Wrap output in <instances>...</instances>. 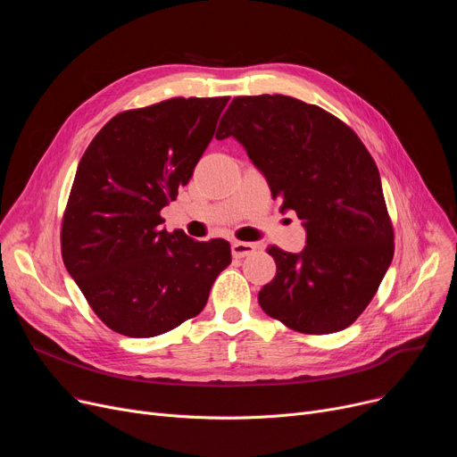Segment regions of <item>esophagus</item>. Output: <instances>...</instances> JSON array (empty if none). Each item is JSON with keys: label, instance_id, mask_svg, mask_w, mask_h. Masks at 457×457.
I'll return each instance as SVG.
<instances>
[{"label": "esophagus", "instance_id": "1", "mask_svg": "<svg viewBox=\"0 0 457 457\" xmlns=\"http://www.w3.org/2000/svg\"><path fill=\"white\" fill-rule=\"evenodd\" d=\"M255 250H257V245H253V243L235 241V243L231 245V253H233V257H237V259L248 257V255H252Z\"/></svg>", "mask_w": 457, "mask_h": 457}]
</instances>
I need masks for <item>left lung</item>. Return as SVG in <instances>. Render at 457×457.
Returning a JSON list of instances; mask_svg holds the SVG:
<instances>
[{"label":"left lung","instance_id":"obj_1","mask_svg":"<svg viewBox=\"0 0 457 457\" xmlns=\"http://www.w3.org/2000/svg\"><path fill=\"white\" fill-rule=\"evenodd\" d=\"M243 144L281 212L305 228L300 253L270 246L276 278L259 291L267 315L300 333L348 328L374 298L395 233L378 166L339 118L291 96H238L216 138Z\"/></svg>","mask_w":457,"mask_h":457}]
</instances>
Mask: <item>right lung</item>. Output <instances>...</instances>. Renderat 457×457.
Wrapping results in <instances>:
<instances>
[{
  "label": "right lung",
  "mask_w": 457,
  "mask_h": 457,
  "mask_svg": "<svg viewBox=\"0 0 457 457\" xmlns=\"http://www.w3.org/2000/svg\"><path fill=\"white\" fill-rule=\"evenodd\" d=\"M229 98H172L111 118L83 154L62 216L64 267L112 331L146 339L205 307L229 262L224 238L168 233L176 200Z\"/></svg>",
  "instance_id": "add662e5"
}]
</instances>
